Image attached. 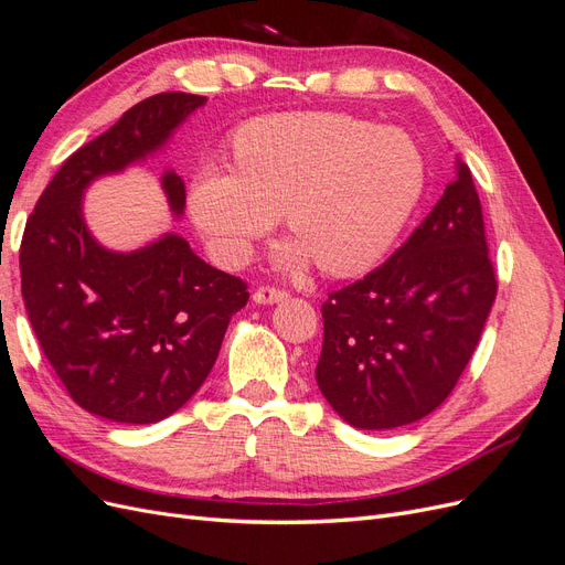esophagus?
I'll return each instance as SVG.
<instances>
[{
    "instance_id": "obj_1",
    "label": "esophagus",
    "mask_w": 565,
    "mask_h": 565,
    "mask_svg": "<svg viewBox=\"0 0 565 565\" xmlns=\"http://www.w3.org/2000/svg\"><path fill=\"white\" fill-rule=\"evenodd\" d=\"M252 299L256 303H280L287 299V295L280 292V289H276V287H256Z\"/></svg>"
}]
</instances>
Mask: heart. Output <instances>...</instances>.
<instances>
[{
	"instance_id": "obj_1",
	"label": "heart",
	"mask_w": 565,
	"mask_h": 565,
	"mask_svg": "<svg viewBox=\"0 0 565 565\" xmlns=\"http://www.w3.org/2000/svg\"><path fill=\"white\" fill-rule=\"evenodd\" d=\"M235 169L195 177L188 210L221 264L243 262L282 214L297 237L276 262L332 278L377 266L417 210L424 156L405 129L344 113H280L233 134Z\"/></svg>"
}]
</instances>
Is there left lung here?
Instances as JSON below:
<instances>
[{
	"instance_id": "left-lung-1",
	"label": "left lung",
	"mask_w": 565,
	"mask_h": 565,
	"mask_svg": "<svg viewBox=\"0 0 565 565\" xmlns=\"http://www.w3.org/2000/svg\"><path fill=\"white\" fill-rule=\"evenodd\" d=\"M494 295L481 200L457 158V179L407 243L322 303L324 401L361 431L431 415L467 370Z\"/></svg>"
}]
</instances>
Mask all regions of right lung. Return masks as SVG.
<instances>
[{
    "label": "right lung",
    "mask_w": 565,
    "mask_h": 565,
    "mask_svg": "<svg viewBox=\"0 0 565 565\" xmlns=\"http://www.w3.org/2000/svg\"><path fill=\"white\" fill-rule=\"evenodd\" d=\"M207 96L162 92L67 158L30 214L21 243V292L49 365L92 415L156 424L174 415L212 372L247 282L204 264L188 241L164 233L134 252L94 241L82 216L87 185L146 160ZM181 216L185 185L162 174Z\"/></svg>",
    "instance_id": "obj_1"
}]
</instances>
